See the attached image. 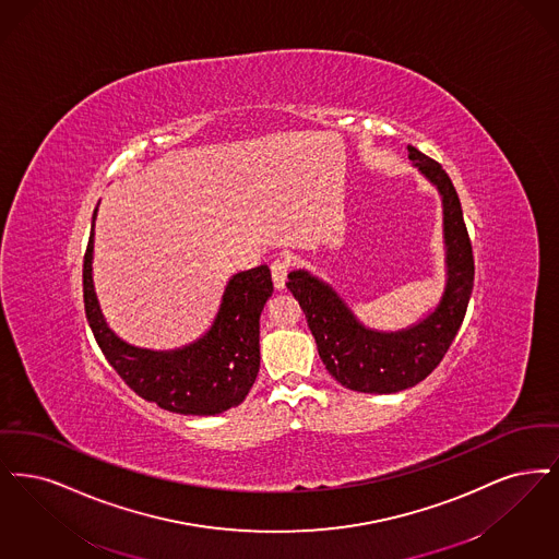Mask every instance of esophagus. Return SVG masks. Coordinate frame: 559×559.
Here are the masks:
<instances>
[{
    "instance_id": "esophagus-1",
    "label": "esophagus",
    "mask_w": 559,
    "mask_h": 559,
    "mask_svg": "<svg viewBox=\"0 0 559 559\" xmlns=\"http://www.w3.org/2000/svg\"><path fill=\"white\" fill-rule=\"evenodd\" d=\"M288 271H290V263L284 259H277L271 265V280H273V288L275 290H284L286 282H288Z\"/></svg>"
}]
</instances>
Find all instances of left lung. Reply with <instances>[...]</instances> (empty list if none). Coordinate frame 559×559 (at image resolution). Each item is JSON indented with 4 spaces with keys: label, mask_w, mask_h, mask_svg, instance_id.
Masks as SVG:
<instances>
[{
    "label": "left lung",
    "mask_w": 559,
    "mask_h": 559,
    "mask_svg": "<svg viewBox=\"0 0 559 559\" xmlns=\"http://www.w3.org/2000/svg\"><path fill=\"white\" fill-rule=\"evenodd\" d=\"M413 167L440 195L444 290L437 307L407 328L384 332L365 325L338 292L307 269L288 273V290L298 300L317 353L344 389L392 394L428 378L462 328L474 288V257L463 223L462 202L437 160L407 146Z\"/></svg>",
    "instance_id": "obj_1"
}]
</instances>
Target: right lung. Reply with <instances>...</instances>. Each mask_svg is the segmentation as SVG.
Instances as JSON below:
<instances>
[{
    "instance_id": "add662e5",
    "label": "right lung",
    "mask_w": 559,
    "mask_h": 559,
    "mask_svg": "<svg viewBox=\"0 0 559 559\" xmlns=\"http://www.w3.org/2000/svg\"><path fill=\"white\" fill-rule=\"evenodd\" d=\"M83 261L85 316L96 342L124 380L142 399L181 415H218L238 407L252 389L259 367V319L273 294L267 265L234 273L223 290L211 328L194 342L152 350L117 336L99 309L94 286V227Z\"/></svg>"
}]
</instances>
